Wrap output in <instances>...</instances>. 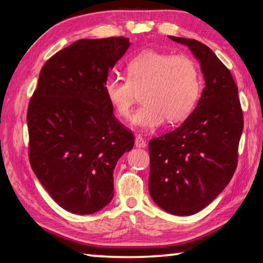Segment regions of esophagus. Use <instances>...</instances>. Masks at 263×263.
I'll list each match as a JSON object with an SVG mask.
<instances>
[{"instance_id":"obj_1","label":"esophagus","mask_w":263,"mask_h":263,"mask_svg":"<svg viewBox=\"0 0 263 263\" xmlns=\"http://www.w3.org/2000/svg\"><path fill=\"white\" fill-rule=\"evenodd\" d=\"M136 146H137V147H139V148L146 147V141L142 139V137H140V136L136 137Z\"/></svg>"}]
</instances>
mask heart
<instances>
[{
	"mask_svg": "<svg viewBox=\"0 0 263 263\" xmlns=\"http://www.w3.org/2000/svg\"><path fill=\"white\" fill-rule=\"evenodd\" d=\"M127 79L109 77L104 92L121 117H128L140 91L142 104L132 116V123L145 128L166 121L179 123L194 110L201 90V74L196 62L184 55L144 51L127 62Z\"/></svg>",
	"mask_w": 263,
	"mask_h": 263,
	"instance_id": "heart-1",
	"label": "heart"
}]
</instances>
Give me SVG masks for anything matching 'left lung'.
<instances>
[{
  "mask_svg": "<svg viewBox=\"0 0 263 263\" xmlns=\"http://www.w3.org/2000/svg\"><path fill=\"white\" fill-rule=\"evenodd\" d=\"M201 62L205 87L195 110L174 131L149 140L151 197L172 215L201 211L219 195L238 166L243 115L230 69L195 39L169 35Z\"/></svg>",
  "mask_w": 263,
  "mask_h": 263,
  "instance_id": "1",
  "label": "left lung"
}]
</instances>
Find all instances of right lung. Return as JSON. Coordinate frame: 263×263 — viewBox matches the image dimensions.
I'll list each match as a JSON object with an SVG mask.
<instances>
[{
    "label": "right lung",
    "instance_id": "add662e5",
    "mask_svg": "<svg viewBox=\"0 0 263 263\" xmlns=\"http://www.w3.org/2000/svg\"><path fill=\"white\" fill-rule=\"evenodd\" d=\"M128 38L80 39L48 59L29 102V160L61 208L90 215L114 197V169L135 145L115 117L104 83Z\"/></svg>",
    "mask_w": 263,
    "mask_h": 263
}]
</instances>
